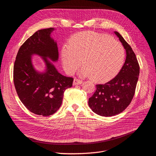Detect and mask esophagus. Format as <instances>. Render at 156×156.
<instances>
[{
	"mask_svg": "<svg viewBox=\"0 0 156 156\" xmlns=\"http://www.w3.org/2000/svg\"><path fill=\"white\" fill-rule=\"evenodd\" d=\"M83 81L81 80H79L78 79H74L73 80V84L75 86V85H79V84H82Z\"/></svg>",
	"mask_w": 156,
	"mask_h": 156,
	"instance_id": "34e87169",
	"label": "esophagus"
}]
</instances>
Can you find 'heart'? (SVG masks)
Listing matches in <instances>:
<instances>
[{"instance_id":"1","label":"heart","mask_w":156,"mask_h":156,"mask_svg":"<svg viewBox=\"0 0 156 156\" xmlns=\"http://www.w3.org/2000/svg\"><path fill=\"white\" fill-rule=\"evenodd\" d=\"M125 51L121 43L94 31L73 34L61 49L65 71L73 74L81 64L79 75L91 76L96 81H105L116 76L122 68Z\"/></svg>"}]
</instances>
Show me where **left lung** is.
Here are the masks:
<instances>
[{"label": "left lung", "instance_id": "1", "mask_svg": "<svg viewBox=\"0 0 156 156\" xmlns=\"http://www.w3.org/2000/svg\"><path fill=\"white\" fill-rule=\"evenodd\" d=\"M126 52V59L117 76L104 84H97L95 92L88 101L95 113L112 116L125 110L134 97L140 75V66L132 48L121 34L115 31Z\"/></svg>", "mask_w": 156, "mask_h": 156}]
</instances>
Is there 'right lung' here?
Returning <instances> with one entry per match:
<instances>
[{
	"mask_svg": "<svg viewBox=\"0 0 156 156\" xmlns=\"http://www.w3.org/2000/svg\"><path fill=\"white\" fill-rule=\"evenodd\" d=\"M54 28L38 30L20 47L13 67V80L17 94L26 108L43 116L51 115L60 108L65 91L72 86L73 78L58 72L57 43L51 34ZM41 57L45 70L37 71L32 63L33 55ZM51 60L49 61L48 59Z\"/></svg>",
	"mask_w": 156,
	"mask_h": 156,
	"instance_id": "obj_1",
	"label": "right lung"
}]
</instances>
